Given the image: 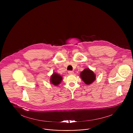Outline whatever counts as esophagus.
<instances>
[{"label":"esophagus","mask_w":133,"mask_h":133,"mask_svg":"<svg viewBox=\"0 0 133 133\" xmlns=\"http://www.w3.org/2000/svg\"><path fill=\"white\" fill-rule=\"evenodd\" d=\"M68 74L69 75H73L74 74V72L73 71H68Z\"/></svg>","instance_id":"34e87169"}]
</instances>
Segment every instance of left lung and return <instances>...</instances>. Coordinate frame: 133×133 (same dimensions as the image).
Masks as SVG:
<instances>
[{"instance_id":"1","label":"left lung","mask_w":133,"mask_h":133,"mask_svg":"<svg viewBox=\"0 0 133 133\" xmlns=\"http://www.w3.org/2000/svg\"><path fill=\"white\" fill-rule=\"evenodd\" d=\"M80 76L85 84L88 85L96 79V74L88 68H85L80 74Z\"/></svg>"}]
</instances>
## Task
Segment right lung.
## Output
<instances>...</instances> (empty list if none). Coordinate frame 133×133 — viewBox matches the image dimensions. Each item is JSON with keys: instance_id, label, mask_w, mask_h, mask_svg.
Segmentation results:
<instances>
[{"instance_id": "1", "label": "right lung", "mask_w": 133, "mask_h": 133, "mask_svg": "<svg viewBox=\"0 0 133 133\" xmlns=\"http://www.w3.org/2000/svg\"><path fill=\"white\" fill-rule=\"evenodd\" d=\"M62 81V76L57 72H54L51 75L50 78V83L56 86H57L59 84H60Z\"/></svg>"}]
</instances>
